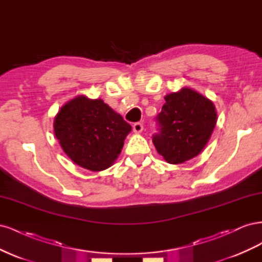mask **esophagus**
I'll use <instances>...</instances> for the list:
<instances>
[{
  "instance_id": "34e87169",
  "label": "esophagus",
  "mask_w": 262,
  "mask_h": 262,
  "mask_svg": "<svg viewBox=\"0 0 262 262\" xmlns=\"http://www.w3.org/2000/svg\"><path fill=\"white\" fill-rule=\"evenodd\" d=\"M133 131L137 132V133H140L143 131V123L141 122H136L133 124Z\"/></svg>"
}]
</instances>
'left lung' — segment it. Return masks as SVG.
<instances>
[{
  "mask_svg": "<svg viewBox=\"0 0 262 262\" xmlns=\"http://www.w3.org/2000/svg\"><path fill=\"white\" fill-rule=\"evenodd\" d=\"M155 118L153 143L165 161L182 164L200 154L216 123L213 102L192 90L182 89L165 97Z\"/></svg>",
  "mask_w": 262,
  "mask_h": 262,
  "instance_id": "8db88e82",
  "label": "left lung"
}]
</instances>
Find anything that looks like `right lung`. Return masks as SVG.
<instances>
[{
	"instance_id": "add662e5",
	"label": "right lung",
	"mask_w": 262,
	"mask_h": 262,
	"mask_svg": "<svg viewBox=\"0 0 262 262\" xmlns=\"http://www.w3.org/2000/svg\"><path fill=\"white\" fill-rule=\"evenodd\" d=\"M54 134L75 164L92 171L110 167L120 154L131 125L101 99L78 96L54 119Z\"/></svg>"
}]
</instances>
